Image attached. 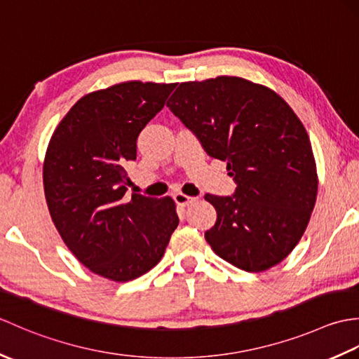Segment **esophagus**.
<instances>
[{"label":"esophagus","instance_id":"34e87169","mask_svg":"<svg viewBox=\"0 0 359 359\" xmlns=\"http://www.w3.org/2000/svg\"><path fill=\"white\" fill-rule=\"evenodd\" d=\"M174 201L177 205H180V207H187V205L193 203L196 201V197H191V196H187L184 193H175L174 194Z\"/></svg>","mask_w":359,"mask_h":359}]
</instances>
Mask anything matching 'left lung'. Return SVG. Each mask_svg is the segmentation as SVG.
<instances>
[{"label": "left lung", "instance_id": "obj_1", "mask_svg": "<svg viewBox=\"0 0 359 359\" xmlns=\"http://www.w3.org/2000/svg\"><path fill=\"white\" fill-rule=\"evenodd\" d=\"M212 158L226 162L233 196L205 194L217 220L205 233L212 251L241 270L259 273L292 253L318 194L309 134L273 89L220 75L180 83L166 103Z\"/></svg>", "mask_w": 359, "mask_h": 359}]
</instances>
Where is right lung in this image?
<instances>
[{
	"instance_id": "right-lung-1",
	"label": "right lung",
	"mask_w": 359,
	"mask_h": 359,
	"mask_svg": "<svg viewBox=\"0 0 359 359\" xmlns=\"http://www.w3.org/2000/svg\"><path fill=\"white\" fill-rule=\"evenodd\" d=\"M174 88L134 80L86 94L46 149L43 185L52 222L71 253L109 280L149 271L179 225L170 196L125 197V166L137 157V137Z\"/></svg>"
}]
</instances>
